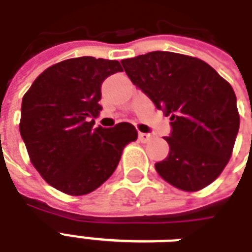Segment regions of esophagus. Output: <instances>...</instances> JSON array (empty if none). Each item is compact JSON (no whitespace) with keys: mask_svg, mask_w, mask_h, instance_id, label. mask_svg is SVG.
<instances>
[{"mask_svg":"<svg viewBox=\"0 0 252 252\" xmlns=\"http://www.w3.org/2000/svg\"><path fill=\"white\" fill-rule=\"evenodd\" d=\"M153 139V136L150 133H143V132H139V140L142 143H147Z\"/></svg>","mask_w":252,"mask_h":252,"instance_id":"esophagus-1","label":"esophagus"}]
</instances>
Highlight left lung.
Instances as JSON below:
<instances>
[{
	"instance_id": "8db88e82",
	"label": "left lung",
	"mask_w": 252,
	"mask_h": 252,
	"mask_svg": "<svg viewBox=\"0 0 252 252\" xmlns=\"http://www.w3.org/2000/svg\"><path fill=\"white\" fill-rule=\"evenodd\" d=\"M121 64L133 85L157 109L170 116L167 158L155 163L158 174L185 191L205 188L232 155L239 131L232 86L197 58L154 51L124 59Z\"/></svg>"
}]
</instances>
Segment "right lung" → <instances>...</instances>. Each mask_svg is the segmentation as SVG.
Returning a JSON list of instances; mask_svg holds the SVG:
<instances>
[{
	"label": "right lung",
	"instance_id": "1",
	"mask_svg": "<svg viewBox=\"0 0 252 252\" xmlns=\"http://www.w3.org/2000/svg\"><path fill=\"white\" fill-rule=\"evenodd\" d=\"M123 71L120 62L67 59L41 72L23 97L20 133L35 169L55 189L88 194L113 174L123 150L135 142L129 123L94 128L102 106L101 85Z\"/></svg>",
	"mask_w": 252,
	"mask_h": 252
}]
</instances>
